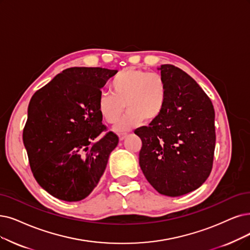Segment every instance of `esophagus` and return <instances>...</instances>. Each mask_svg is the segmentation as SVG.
Masks as SVG:
<instances>
[{
  "instance_id": "34e87169",
  "label": "esophagus",
  "mask_w": 250,
  "mask_h": 250,
  "mask_svg": "<svg viewBox=\"0 0 250 250\" xmlns=\"http://www.w3.org/2000/svg\"><path fill=\"white\" fill-rule=\"evenodd\" d=\"M118 136L120 138V141H123V139L127 136V132H120L118 133Z\"/></svg>"
}]
</instances>
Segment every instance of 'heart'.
<instances>
[{"mask_svg":"<svg viewBox=\"0 0 250 250\" xmlns=\"http://www.w3.org/2000/svg\"><path fill=\"white\" fill-rule=\"evenodd\" d=\"M109 91L97 101L98 113L107 124H115L126 115L116 127L123 131L142 123L145 119L152 122L162 115L167 104L168 88L161 74L148 73L141 68L127 67L120 71L109 83Z\"/></svg>","mask_w":250,"mask_h":250,"instance_id":"b5f03b06","label":"heart"}]
</instances>
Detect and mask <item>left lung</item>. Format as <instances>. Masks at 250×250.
Returning a JSON list of instances; mask_svg holds the SVG:
<instances>
[{"mask_svg": "<svg viewBox=\"0 0 250 250\" xmlns=\"http://www.w3.org/2000/svg\"><path fill=\"white\" fill-rule=\"evenodd\" d=\"M168 96L162 115L134 133L142 139L139 166L160 194L177 197L201 187L212 169V103L195 80L172 64L159 68Z\"/></svg>", "mask_w": 250, "mask_h": 250, "instance_id": "8db88e82", "label": "left lung"}]
</instances>
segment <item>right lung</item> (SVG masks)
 I'll list each match as a JSON object with an SVG mask.
<instances>
[{"label":"right lung","mask_w":250,"mask_h":250,"mask_svg":"<svg viewBox=\"0 0 250 250\" xmlns=\"http://www.w3.org/2000/svg\"><path fill=\"white\" fill-rule=\"evenodd\" d=\"M103 67H69L33 95L23 144L38 184L67 202L83 200L97 186L119 137L97 109L101 89L117 74Z\"/></svg>","instance_id":"add662e5"}]
</instances>
